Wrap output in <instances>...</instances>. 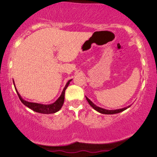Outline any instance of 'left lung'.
I'll return each instance as SVG.
<instances>
[{"label": "left lung", "mask_w": 157, "mask_h": 157, "mask_svg": "<svg viewBox=\"0 0 157 157\" xmlns=\"http://www.w3.org/2000/svg\"><path fill=\"white\" fill-rule=\"evenodd\" d=\"M86 100H87L88 102L89 103V105L91 106V107L93 108L94 109L96 110L97 111H98L99 113H103V114H114V113H120L122 112V111H125L127 109H128L129 107H131V105H128L127 106V107L125 108H122V109H116V110H108V109H102V108H100L99 107V106H97L95 105V104H94L91 101V100H89V98H88L87 97H86Z\"/></svg>", "instance_id": "8db88e82"}]
</instances>
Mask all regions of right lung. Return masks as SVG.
<instances>
[{
    "mask_svg": "<svg viewBox=\"0 0 157 157\" xmlns=\"http://www.w3.org/2000/svg\"><path fill=\"white\" fill-rule=\"evenodd\" d=\"M72 80H69L67 82L66 86H65L63 90L62 93H61L60 97L57 99V100L55 102L52 104H48V105H44V104H40V103H36V102H28L24 100L21 97L20 94L17 91V89L15 87V82L13 80V83L15 85V88L16 90V92H17V95H18L19 99L21 100V101L22 102V103L23 105H25L26 107L29 108L30 109L33 110L34 111L37 113H45V114H48V113H54L57 112L59 110H60L61 108H62L64 102V97H65V91L66 89H67V87L69 85L70 82Z\"/></svg>",
    "mask_w": 157,
    "mask_h": 157,
    "instance_id": "right-lung-1",
    "label": "right lung"
}]
</instances>
